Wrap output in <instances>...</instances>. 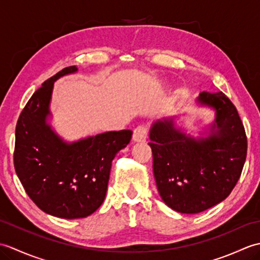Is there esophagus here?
Returning <instances> with one entry per match:
<instances>
[{"label":"esophagus","instance_id":"34e87169","mask_svg":"<svg viewBox=\"0 0 260 260\" xmlns=\"http://www.w3.org/2000/svg\"><path fill=\"white\" fill-rule=\"evenodd\" d=\"M147 137V128L145 126H137L136 128L134 129L133 133V141L134 142H145Z\"/></svg>","mask_w":260,"mask_h":260}]
</instances>
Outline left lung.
Instances as JSON below:
<instances>
[{
  "label": "left lung",
  "mask_w": 260,
  "mask_h": 260,
  "mask_svg": "<svg viewBox=\"0 0 260 260\" xmlns=\"http://www.w3.org/2000/svg\"><path fill=\"white\" fill-rule=\"evenodd\" d=\"M194 103L214 114L197 133L181 126L179 116H171L154 120L148 134L159 196L169 208L186 214L222 202L238 182L247 155L244 125L229 98L221 91H203Z\"/></svg>",
  "instance_id": "8db88e82"
}]
</instances>
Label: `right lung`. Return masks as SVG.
Listing matches in <instances>:
<instances>
[{"label": "right lung", "mask_w": 260, "mask_h": 260, "mask_svg": "<svg viewBox=\"0 0 260 260\" xmlns=\"http://www.w3.org/2000/svg\"><path fill=\"white\" fill-rule=\"evenodd\" d=\"M76 73L71 66L43 82L15 129L14 168L22 185L43 212L62 219L86 218L102 206L113 159L133 134L113 131L68 142L57 133L50 109L54 82Z\"/></svg>", "instance_id": "1"}]
</instances>
